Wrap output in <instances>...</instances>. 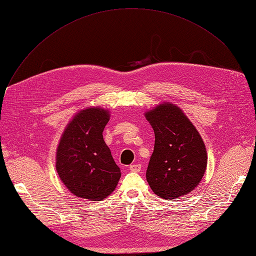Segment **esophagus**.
<instances>
[{
	"mask_svg": "<svg viewBox=\"0 0 256 256\" xmlns=\"http://www.w3.org/2000/svg\"><path fill=\"white\" fill-rule=\"evenodd\" d=\"M130 170L132 172H139L141 170V165L140 164H132L130 166Z\"/></svg>",
	"mask_w": 256,
	"mask_h": 256,
	"instance_id": "34e87169",
	"label": "esophagus"
}]
</instances>
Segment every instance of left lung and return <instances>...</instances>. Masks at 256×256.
Masks as SVG:
<instances>
[{"label": "left lung", "instance_id": "left-lung-1", "mask_svg": "<svg viewBox=\"0 0 256 256\" xmlns=\"http://www.w3.org/2000/svg\"><path fill=\"white\" fill-rule=\"evenodd\" d=\"M154 132V148L146 180L154 194L176 199L192 192L208 164L206 145L198 130L176 104L165 102L145 113Z\"/></svg>", "mask_w": 256, "mask_h": 256}]
</instances>
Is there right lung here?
Segmentation results:
<instances>
[{
    "mask_svg": "<svg viewBox=\"0 0 256 256\" xmlns=\"http://www.w3.org/2000/svg\"><path fill=\"white\" fill-rule=\"evenodd\" d=\"M110 119L109 111L88 108L67 124L56 154V169L61 182L74 195L100 201L109 196L121 176L102 132Z\"/></svg>",
    "mask_w": 256,
    "mask_h": 256,
    "instance_id": "obj_1",
    "label": "right lung"
}]
</instances>
